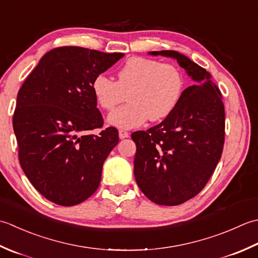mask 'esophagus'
<instances>
[{
    "label": "esophagus",
    "instance_id": "esophagus-1",
    "mask_svg": "<svg viewBox=\"0 0 258 258\" xmlns=\"http://www.w3.org/2000/svg\"><path fill=\"white\" fill-rule=\"evenodd\" d=\"M129 137V133L128 131H125L123 129H120L119 130V138L120 139H124V138H128Z\"/></svg>",
    "mask_w": 258,
    "mask_h": 258
}]
</instances>
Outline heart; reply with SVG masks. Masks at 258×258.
Wrapping results in <instances>:
<instances>
[{
  "mask_svg": "<svg viewBox=\"0 0 258 258\" xmlns=\"http://www.w3.org/2000/svg\"><path fill=\"white\" fill-rule=\"evenodd\" d=\"M185 77L172 63L135 56L117 72V81L106 75L94 77L93 96L100 108L110 111L125 94L128 101L109 114L108 121L119 128H136L147 119L160 121L168 117L182 96Z\"/></svg>",
  "mask_w": 258,
  "mask_h": 258,
  "instance_id": "1",
  "label": "heart"
}]
</instances>
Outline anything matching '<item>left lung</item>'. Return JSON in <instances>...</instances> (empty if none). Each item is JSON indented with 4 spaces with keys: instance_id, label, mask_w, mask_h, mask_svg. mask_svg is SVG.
<instances>
[{
    "instance_id": "obj_1",
    "label": "left lung",
    "mask_w": 258,
    "mask_h": 258,
    "mask_svg": "<svg viewBox=\"0 0 258 258\" xmlns=\"http://www.w3.org/2000/svg\"><path fill=\"white\" fill-rule=\"evenodd\" d=\"M150 54L173 57L194 80L164 121L131 135L140 190L155 204L177 206L203 190L222 157L223 97L209 73L186 55L171 50Z\"/></svg>"
}]
</instances>
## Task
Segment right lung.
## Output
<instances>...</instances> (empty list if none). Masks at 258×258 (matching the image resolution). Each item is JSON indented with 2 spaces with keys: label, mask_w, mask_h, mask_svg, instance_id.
Here are the masks:
<instances>
[{
  "label": "right lung",
  "mask_w": 258,
  "mask_h": 258,
  "mask_svg": "<svg viewBox=\"0 0 258 258\" xmlns=\"http://www.w3.org/2000/svg\"><path fill=\"white\" fill-rule=\"evenodd\" d=\"M122 56L60 46L42 56L19 90L13 114L19 160L48 201L75 206L98 189L103 162L119 135L114 127L85 134L103 125L91 83Z\"/></svg>",
  "instance_id": "obj_1"
}]
</instances>
